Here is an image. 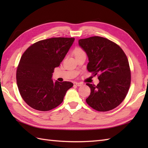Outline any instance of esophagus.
<instances>
[{
	"label": "esophagus",
	"mask_w": 148,
	"mask_h": 148,
	"mask_svg": "<svg viewBox=\"0 0 148 148\" xmlns=\"http://www.w3.org/2000/svg\"><path fill=\"white\" fill-rule=\"evenodd\" d=\"M75 84H76V85H77V86H81L82 85H83V84L82 83H75Z\"/></svg>",
	"instance_id": "esophagus-1"
}]
</instances>
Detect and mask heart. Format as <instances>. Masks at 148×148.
I'll use <instances>...</instances> for the list:
<instances>
[{"instance_id": "b5f03b06", "label": "heart", "mask_w": 148, "mask_h": 148, "mask_svg": "<svg viewBox=\"0 0 148 148\" xmlns=\"http://www.w3.org/2000/svg\"><path fill=\"white\" fill-rule=\"evenodd\" d=\"M83 53V51L81 49H80V48H76V49H75V51H74L75 55L78 54V53Z\"/></svg>"}]
</instances>
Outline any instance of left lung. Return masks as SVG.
Returning <instances> with one entry per match:
<instances>
[{"instance_id":"8db88e82","label":"left lung","mask_w":148,"mask_h":148,"mask_svg":"<svg viewBox=\"0 0 148 148\" xmlns=\"http://www.w3.org/2000/svg\"><path fill=\"white\" fill-rule=\"evenodd\" d=\"M88 58L87 69L99 75L97 86L86 83L91 93L86 99L90 107L99 111H108L123 102L129 90L131 76L126 55L116 43L94 36L78 40Z\"/></svg>"}]
</instances>
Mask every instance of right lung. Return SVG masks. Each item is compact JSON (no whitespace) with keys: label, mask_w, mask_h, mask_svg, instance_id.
Listing matches in <instances>:
<instances>
[{"label":"right lung","mask_w":148,"mask_h":148,"mask_svg":"<svg viewBox=\"0 0 148 148\" xmlns=\"http://www.w3.org/2000/svg\"><path fill=\"white\" fill-rule=\"evenodd\" d=\"M74 39L54 37L40 40L22 55L16 71L17 84L21 97L32 108L47 111L56 108L73 86L69 81H54L52 76Z\"/></svg>","instance_id":"1"}]
</instances>
